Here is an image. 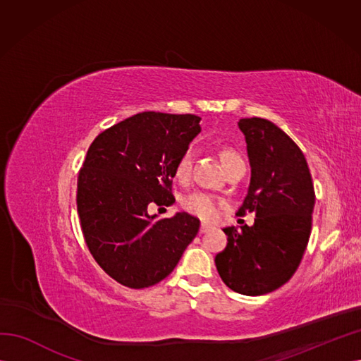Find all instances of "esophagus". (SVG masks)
Listing matches in <instances>:
<instances>
[{"mask_svg": "<svg viewBox=\"0 0 361 361\" xmlns=\"http://www.w3.org/2000/svg\"><path fill=\"white\" fill-rule=\"evenodd\" d=\"M211 228V224H207V223H202V226H200V233H204V232H207Z\"/></svg>", "mask_w": 361, "mask_h": 361, "instance_id": "esophagus-1", "label": "esophagus"}]
</instances>
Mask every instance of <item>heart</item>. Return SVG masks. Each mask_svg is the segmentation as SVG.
I'll return each instance as SVG.
<instances>
[{
  "label": "heart",
  "mask_w": 361,
  "mask_h": 361,
  "mask_svg": "<svg viewBox=\"0 0 361 361\" xmlns=\"http://www.w3.org/2000/svg\"><path fill=\"white\" fill-rule=\"evenodd\" d=\"M220 158L224 169L232 166L235 162L243 161L241 155L233 147H223L220 150ZM192 162H194V150L192 147H187L179 155L176 164H174V178L179 182H187L191 178L192 171ZM224 206V202L221 199L215 197V195L206 194V192H192L188 194L187 197L182 199V207L191 215L199 216L200 220L204 221H214L220 215Z\"/></svg>",
  "instance_id": "1"
}]
</instances>
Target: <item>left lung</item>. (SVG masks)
Listing matches in <instances>:
<instances>
[{
	"mask_svg": "<svg viewBox=\"0 0 361 361\" xmlns=\"http://www.w3.org/2000/svg\"><path fill=\"white\" fill-rule=\"evenodd\" d=\"M247 141L251 182L236 215L253 226L223 228L226 248L215 265L226 286L256 297L279 289L298 269L312 232L314 188L301 149L267 118L238 122Z\"/></svg>",
	"mask_w": 361,
	"mask_h": 361,
	"instance_id": "8db88e82",
	"label": "left lung"
}]
</instances>
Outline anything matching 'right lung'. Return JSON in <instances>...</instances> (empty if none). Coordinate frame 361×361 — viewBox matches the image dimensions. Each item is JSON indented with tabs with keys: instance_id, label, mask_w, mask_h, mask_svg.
<instances>
[{
	"instance_id": "obj_1",
	"label": "right lung",
	"mask_w": 361,
	"mask_h": 361,
	"mask_svg": "<svg viewBox=\"0 0 361 361\" xmlns=\"http://www.w3.org/2000/svg\"><path fill=\"white\" fill-rule=\"evenodd\" d=\"M194 114L138 113L97 135L78 173L76 209L93 259L130 289L154 286L178 265L199 232L187 212L149 215L171 206L174 164L200 133Z\"/></svg>"
}]
</instances>
